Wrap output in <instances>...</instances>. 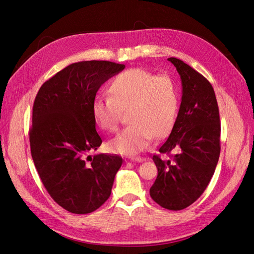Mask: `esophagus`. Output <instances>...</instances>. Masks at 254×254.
I'll return each instance as SVG.
<instances>
[{
	"label": "esophagus",
	"mask_w": 254,
	"mask_h": 254,
	"mask_svg": "<svg viewBox=\"0 0 254 254\" xmlns=\"http://www.w3.org/2000/svg\"><path fill=\"white\" fill-rule=\"evenodd\" d=\"M131 161H133V162H143L145 159L143 157H132Z\"/></svg>",
	"instance_id": "34e87169"
}]
</instances>
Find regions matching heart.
<instances>
[{"label": "heart", "mask_w": 254, "mask_h": 254, "mask_svg": "<svg viewBox=\"0 0 254 254\" xmlns=\"http://www.w3.org/2000/svg\"><path fill=\"white\" fill-rule=\"evenodd\" d=\"M110 97H96L92 105L93 117L106 131H117L123 112L130 125L112 139V152L135 155L148 147L153 137L171 132L179 110V92L168 76H159L143 68L119 74L109 88Z\"/></svg>", "instance_id": "1"}]
</instances>
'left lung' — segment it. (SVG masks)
Returning <instances> with one entry per match:
<instances>
[{"label": "left lung", "mask_w": 254, "mask_h": 254, "mask_svg": "<svg viewBox=\"0 0 254 254\" xmlns=\"http://www.w3.org/2000/svg\"><path fill=\"white\" fill-rule=\"evenodd\" d=\"M182 83L178 115L167 140L153 155L158 176L150 197L164 209L183 210L202 195L211 181L220 153L218 105L212 84L182 60L171 57Z\"/></svg>", "instance_id": "left-lung-1"}]
</instances>
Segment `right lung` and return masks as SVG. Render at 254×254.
<instances>
[{
    "instance_id": "add662e5",
    "label": "right lung",
    "mask_w": 254,
    "mask_h": 254,
    "mask_svg": "<svg viewBox=\"0 0 254 254\" xmlns=\"http://www.w3.org/2000/svg\"><path fill=\"white\" fill-rule=\"evenodd\" d=\"M124 64L104 60L75 63L45 81L33 107L30 151L51 197L64 210L88 214L110 197L123 163L117 155H88L102 144L92 105L98 89Z\"/></svg>"
}]
</instances>
